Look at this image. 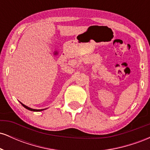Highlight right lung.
I'll return each instance as SVG.
<instances>
[{
  "instance_id": "obj_1",
  "label": "right lung",
  "mask_w": 150,
  "mask_h": 150,
  "mask_svg": "<svg viewBox=\"0 0 150 150\" xmlns=\"http://www.w3.org/2000/svg\"><path fill=\"white\" fill-rule=\"evenodd\" d=\"M20 104H21L22 105V106H23L24 107H25V108H27V109L30 110V111H43V110H44V109H33V108H30V107H28V106H25V104H22V103H21V102H20Z\"/></svg>"
}]
</instances>
